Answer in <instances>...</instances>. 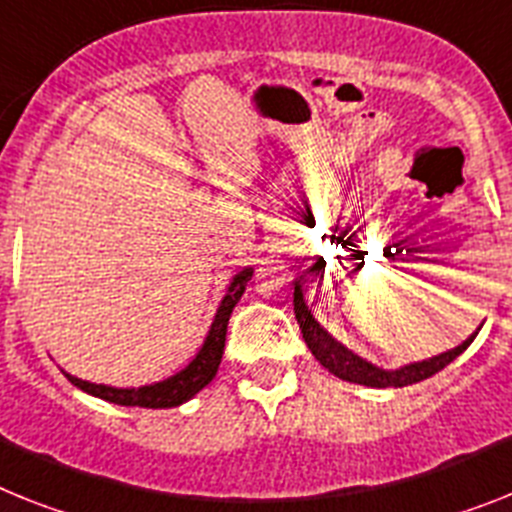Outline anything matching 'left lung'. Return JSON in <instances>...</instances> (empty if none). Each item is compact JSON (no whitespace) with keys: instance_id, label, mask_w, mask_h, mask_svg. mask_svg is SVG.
I'll use <instances>...</instances> for the list:
<instances>
[{"instance_id":"left-lung-1","label":"left lung","mask_w":512,"mask_h":512,"mask_svg":"<svg viewBox=\"0 0 512 512\" xmlns=\"http://www.w3.org/2000/svg\"><path fill=\"white\" fill-rule=\"evenodd\" d=\"M294 315L299 322V330H302V338L307 343V349L312 351L317 362L328 369L330 375L341 377L346 382H356V385H367V388H406V385H414V382H422L427 377L437 375L440 369L448 367L453 359L463 354V351L471 346V341L476 338V333L482 328H476V333L466 338L463 343H458L455 349L442 351L437 356H429L422 362H409L401 364L395 369H382L377 364L367 362L364 356L354 354L349 346H343L338 338H333L328 330L322 328L320 322L315 320L312 309L307 307V299H304V283L302 278L294 281Z\"/></svg>"}]
</instances>
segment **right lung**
<instances>
[{"label": "right lung", "instance_id": "add662e5", "mask_svg": "<svg viewBox=\"0 0 512 512\" xmlns=\"http://www.w3.org/2000/svg\"><path fill=\"white\" fill-rule=\"evenodd\" d=\"M255 268H242L229 281V289L223 294L221 304L216 309V317L210 322L208 336H205L203 346L192 356V362L184 369L174 372L166 380L150 382V385H140V388H114V385H101V382L80 380V377L64 372V377L80 388L83 393L93 395V398H101V401L117 403V406H140V409H174V406H182L190 398H195L200 390L208 385L218 372V364H221L223 346H226V328H229V317L234 312L236 302L242 299L244 289H247L249 278H252Z\"/></svg>", "mask_w": 512, "mask_h": 512}]
</instances>
